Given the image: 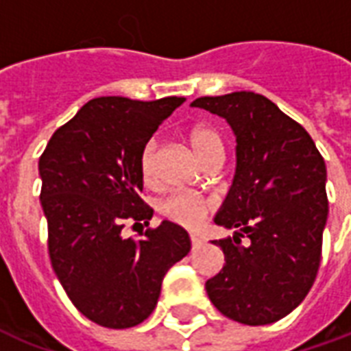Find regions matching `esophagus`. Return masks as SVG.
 I'll return each mask as SVG.
<instances>
[{
	"instance_id": "obj_1",
	"label": "esophagus",
	"mask_w": 351,
	"mask_h": 351,
	"mask_svg": "<svg viewBox=\"0 0 351 351\" xmlns=\"http://www.w3.org/2000/svg\"><path fill=\"white\" fill-rule=\"evenodd\" d=\"M189 239H191V245H193V247H199V245H202V243H204V239H202L200 235H195V234L189 235Z\"/></svg>"
}]
</instances>
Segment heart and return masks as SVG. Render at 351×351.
I'll use <instances>...</instances> for the list:
<instances>
[{"mask_svg":"<svg viewBox=\"0 0 351 351\" xmlns=\"http://www.w3.org/2000/svg\"><path fill=\"white\" fill-rule=\"evenodd\" d=\"M187 140L193 147L195 154L199 156V160L204 165L210 164L211 160H217V158L223 156L224 145L223 140H221V134L210 125L193 127L187 134ZM158 152H160L158 140L152 138V140L147 141L140 154V173L147 186H152L156 182ZM160 211H162V215H165L178 226L195 230L199 228L200 224L204 223V219L208 217L210 204H208V200L195 197V195L175 193L162 202Z\"/></svg>","mask_w":351,"mask_h":351,"instance_id":"1","label":"heart"}]
</instances>
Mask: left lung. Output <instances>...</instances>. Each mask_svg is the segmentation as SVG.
Listing matches in <instances>:
<instances>
[{"mask_svg":"<svg viewBox=\"0 0 351 351\" xmlns=\"http://www.w3.org/2000/svg\"><path fill=\"white\" fill-rule=\"evenodd\" d=\"M191 104L224 117L237 138L234 184L215 217L237 232L211 241L226 263L206 293L235 322L272 324L317 278L328 219L324 158L306 128L265 95L234 92Z\"/></svg>","mask_w":351,"mask_h":351,"instance_id":"8db88e82","label":"left lung"}]
</instances>
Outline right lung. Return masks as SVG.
I'll use <instances>...</instances> for the list:
<instances>
[{
	"label": "right lung",
	"mask_w": 351,
	"mask_h": 351,
	"mask_svg": "<svg viewBox=\"0 0 351 351\" xmlns=\"http://www.w3.org/2000/svg\"><path fill=\"white\" fill-rule=\"evenodd\" d=\"M184 97H97L55 130L38 162L47 250L69 300L112 330L141 324L165 272L187 256L189 235L169 221L125 239L127 223L149 224L140 154Z\"/></svg>",
	"instance_id": "right-lung-1"
}]
</instances>
